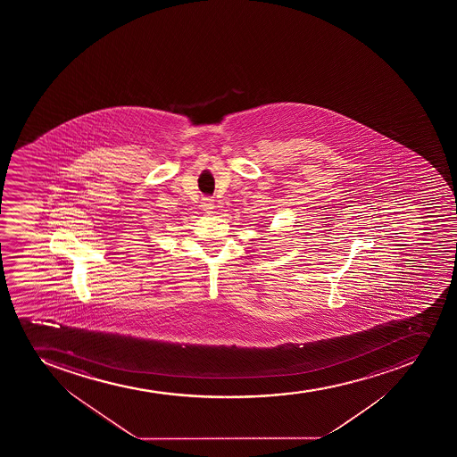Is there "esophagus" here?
<instances>
[{
  "label": "esophagus",
  "mask_w": 457,
  "mask_h": 457,
  "mask_svg": "<svg viewBox=\"0 0 457 457\" xmlns=\"http://www.w3.org/2000/svg\"><path fill=\"white\" fill-rule=\"evenodd\" d=\"M201 207H203L204 212H212V208H214V199L205 196V198H203Z\"/></svg>",
  "instance_id": "1"
}]
</instances>
